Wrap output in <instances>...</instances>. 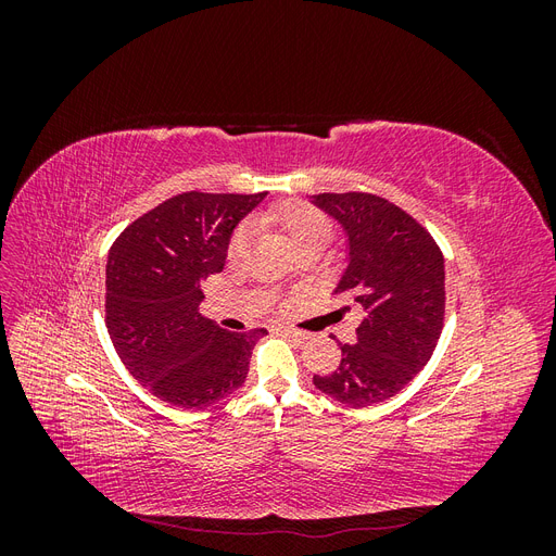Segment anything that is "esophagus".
<instances>
[{
  "instance_id": "obj_1",
  "label": "esophagus",
  "mask_w": 556,
  "mask_h": 556,
  "mask_svg": "<svg viewBox=\"0 0 556 556\" xmlns=\"http://www.w3.org/2000/svg\"><path fill=\"white\" fill-rule=\"evenodd\" d=\"M280 333L288 336V339H292V341H299V343L308 339L306 331H299V329H292V327H280Z\"/></svg>"
}]
</instances>
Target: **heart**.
<instances>
[{
  "label": "heart",
  "instance_id": "obj_1",
  "mask_svg": "<svg viewBox=\"0 0 556 556\" xmlns=\"http://www.w3.org/2000/svg\"><path fill=\"white\" fill-rule=\"evenodd\" d=\"M266 217L288 233L290 243L299 252H308V250L319 252L333 239L331 217L323 208L306 204V201H296V199L282 201V204H276L271 211H268ZM248 245H250V229L243 225L231 233V239L227 243V257L231 262L241 260L245 255Z\"/></svg>",
  "mask_w": 556,
  "mask_h": 556
}]
</instances>
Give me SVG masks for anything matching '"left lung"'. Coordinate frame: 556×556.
<instances>
[{
	"mask_svg": "<svg viewBox=\"0 0 556 556\" xmlns=\"http://www.w3.org/2000/svg\"><path fill=\"white\" fill-rule=\"evenodd\" d=\"M313 204L348 233L350 264L336 294H350L362 308L357 343H341L339 368L313 382L348 406H374L422 371L441 339L443 252L410 213L384 197L323 192Z\"/></svg>",
	"mask_w": 556,
	"mask_h": 556,
	"instance_id": "obj_1",
	"label": "left lung"
}]
</instances>
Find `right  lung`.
Segmentation results:
<instances>
[{
    "label": "right lung",
    "instance_id": "1",
    "mask_svg": "<svg viewBox=\"0 0 556 556\" xmlns=\"http://www.w3.org/2000/svg\"><path fill=\"white\" fill-rule=\"evenodd\" d=\"M264 199L182 192L137 217L106 264V329L117 357L148 392L185 410L206 408L245 382L266 329L233 333L201 317V282L220 274L227 243Z\"/></svg>",
    "mask_w": 556,
    "mask_h": 556
}]
</instances>
